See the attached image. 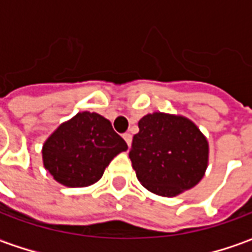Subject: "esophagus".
Returning a JSON list of instances; mask_svg holds the SVG:
<instances>
[{"label": "esophagus", "instance_id": "1", "mask_svg": "<svg viewBox=\"0 0 252 252\" xmlns=\"http://www.w3.org/2000/svg\"><path fill=\"white\" fill-rule=\"evenodd\" d=\"M123 137H124V140H126V144H128V147H129V146H131V142H132L131 133H128V132H126V133H124V135H123Z\"/></svg>", "mask_w": 252, "mask_h": 252}]
</instances>
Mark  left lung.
<instances>
[{
    "label": "left lung",
    "mask_w": 252,
    "mask_h": 252,
    "mask_svg": "<svg viewBox=\"0 0 252 252\" xmlns=\"http://www.w3.org/2000/svg\"><path fill=\"white\" fill-rule=\"evenodd\" d=\"M132 167L146 189L174 197L201 181L208 164V142L182 116L147 115L129 150Z\"/></svg>",
    "instance_id": "1"
}]
</instances>
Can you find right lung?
<instances>
[{
    "label": "right lung",
    "instance_id": "right-lung-1",
    "mask_svg": "<svg viewBox=\"0 0 252 252\" xmlns=\"http://www.w3.org/2000/svg\"><path fill=\"white\" fill-rule=\"evenodd\" d=\"M128 146L109 120L82 112L58 128L43 146V162L55 180L68 188L95 184L117 154Z\"/></svg>",
    "mask_w": 252,
    "mask_h": 252
}]
</instances>
